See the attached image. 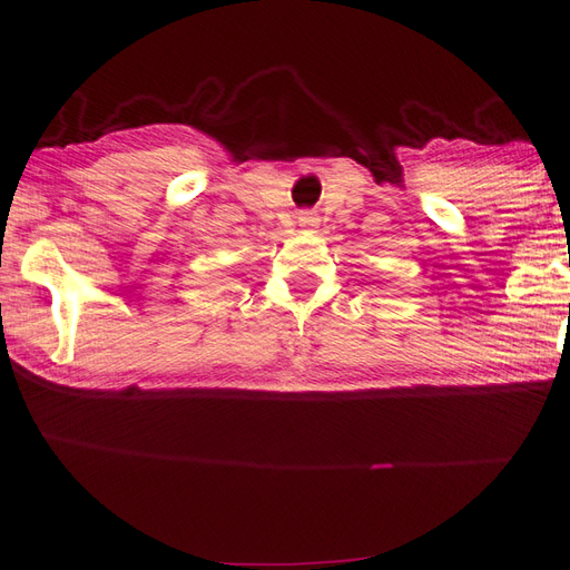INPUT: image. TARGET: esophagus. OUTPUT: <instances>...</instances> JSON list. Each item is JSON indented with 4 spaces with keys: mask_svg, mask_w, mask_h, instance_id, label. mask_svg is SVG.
I'll use <instances>...</instances> for the list:
<instances>
[{
    "mask_svg": "<svg viewBox=\"0 0 570 570\" xmlns=\"http://www.w3.org/2000/svg\"><path fill=\"white\" fill-rule=\"evenodd\" d=\"M317 223H321V218H317L315 210H301V214H298V225H301V228L313 230V228H317Z\"/></svg>",
    "mask_w": 570,
    "mask_h": 570,
    "instance_id": "34e87169",
    "label": "esophagus"
}]
</instances>
